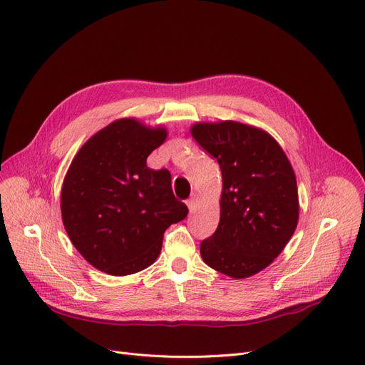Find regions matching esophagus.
<instances>
[{"mask_svg":"<svg viewBox=\"0 0 365 365\" xmlns=\"http://www.w3.org/2000/svg\"><path fill=\"white\" fill-rule=\"evenodd\" d=\"M197 194H191V197L188 198V200H185V205L188 206V209H190V212L194 209V206H195V203H197Z\"/></svg>","mask_w":365,"mask_h":365,"instance_id":"1","label":"esophagus"}]
</instances>
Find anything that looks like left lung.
<instances>
[{"label": "left lung", "instance_id": "1", "mask_svg": "<svg viewBox=\"0 0 365 365\" xmlns=\"http://www.w3.org/2000/svg\"><path fill=\"white\" fill-rule=\"evenodd\" d=\"M197 143L220 167V222L201 242L213 269L247 278L267 268L289 244L299 222V192L289 158L267 132L239 123H197Z\"/></svg>", "mask_w": 365, "mask_h": 365}]
</instances>
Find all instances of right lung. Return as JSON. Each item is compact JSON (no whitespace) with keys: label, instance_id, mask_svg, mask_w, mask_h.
Segmentation results:
<instances>
[{"label":"right lung","instance_id":"1","mask_svg":"<svg viewBox=\"0 0 365 365\" xmlns=\"http://www.w3.org/2000/svg\"><path fill=\"white\" fill-rule=\"evenodd\" d=\"M165 128L120 118L91 136L65 175L61 212L76 251L110 275H129L158 258L164 232L187 217L168 170L146 159L167 139Z\"/></svg>","mask_w":365,"mask_h":365}]
</instances>
